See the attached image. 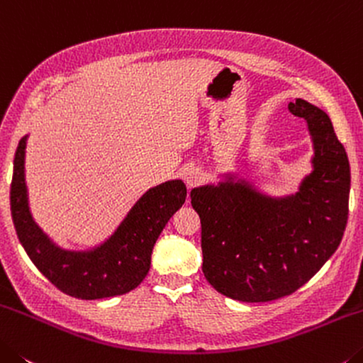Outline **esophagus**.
Returning a JSON list of instances; mask_svg holds the SVG:
<instances>
[{"label": "esophagus", "mask_w": 363, "mask_h": 363, "mask_svg": "<svg viewBox=\"0 0 363 363\" xmlns=\"http://www.w3.org/2000/svg\"><path fill=\"white\" fill-rule=\"evenodd\" d=\"M203 178H204L203 172H201L199 169H196V167H191V169H188V170L185 172V182H186L188 188L198 186L199 183L203 182Z\"/></svg>", "instance_id": "1"}]
</instances>
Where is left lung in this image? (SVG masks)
Wrapping results in <instances>:
<instances>
[{
    "label": "left lung",
    "instance_id": "left-lung-1",
    "mask_svg": "<svg viewBox=\"0 0 363 363\" xmlns=\"http://www.w3.org/2000/svg\"><path fill=\"white\" fill-rule=\"evenodd\" d=\"M288 109L307 122L315 147L313 172L298 194L272 199L245 182L191 191L201 218L204 277L235 301L269 302L293 294L322 269L346 230V150L317 106L296 99Z\"/></svg>",
    "mask_w": 363,
    "mask_h": 363
}]
</instances>
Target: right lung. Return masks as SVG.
<instances>
[{"label":"right lung","instance_id":"add662e5","mask_svg":"<svg viewBox=\"0 0 363 363\" xmlns=\"http://www.w3.org/2000/svg\"><path fill=\"white\" fill-rule=\"evenodd\" d=\"M27 136L19 141L11 182V213L16 233L35 267L57 289L77 299H103L125 294L150 272L154 242L169 218L185 204L182 180L151 188L103 246L90 252L64 251L33 222L27 203L23 156Z\"/></svg>","mask_w":363,"mask_h":363}]
</instances>
